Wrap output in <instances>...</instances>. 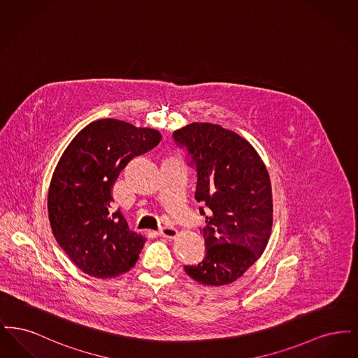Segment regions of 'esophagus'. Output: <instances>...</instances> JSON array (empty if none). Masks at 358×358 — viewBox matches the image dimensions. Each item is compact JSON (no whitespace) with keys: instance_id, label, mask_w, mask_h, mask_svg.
I'll return each instance as SVG.
<instances>
[{"instance_id":"34e87169","label":"esophagus","mask_w":358,"mask_h":358,"mask_svg":"<svg viewBox=\"0 0 358 358\" xmlns=\"http://www.w3.org/2000/svg\"><path fill=\"white\" fill-rule=\"evenodd\" d=\"M158 235L162 236V238H176L178 236V231H177L176 228H173V227L166 225V227H162V228L158 231Z\"/></svg>"}]
</instances>
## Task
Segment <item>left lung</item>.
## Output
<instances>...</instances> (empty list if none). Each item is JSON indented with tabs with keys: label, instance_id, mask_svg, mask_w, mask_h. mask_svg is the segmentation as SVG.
Here are the masks:
<instances>
[{
	"label": "left lung",
	"instance_id": "obj_1",
	"mask_svg": "<svg viewBox=\"0 0 358 358\" xmlns=\"http://www.w3.org/2000/svg\"><path fill=\"white\" fill-rule=\"evenodd\" d=\"M196 166L194 199L206 227L205 257L185 273L205 286L229 285L264 252L273 228V192L255 148L220 124L193 122L173 133Z\"/></svg>",
	"mask_w": 358,
	"mask_h": 358
}]
</instances>
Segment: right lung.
Listing matches in <instances>:
<instances>
[{
  "label": "right lung",
  "mask_w": 358,
  "mask_h": 358,
  "mask_svg": "<svg viewBox=\"0 0 358 358\" xmlns=\"http://www.w3.org/2000/svg\"><path fill=\"white\" fill-rule=\"evenodd\" d=\"M161 141L159 131L123 120H95L71 141L52 174L48 216L52 232L69 259L90 276L127 273L146 241L113 210L120 171Z\"/></svg>",
  "instance_id": "obj_1"
}]
</instances>
